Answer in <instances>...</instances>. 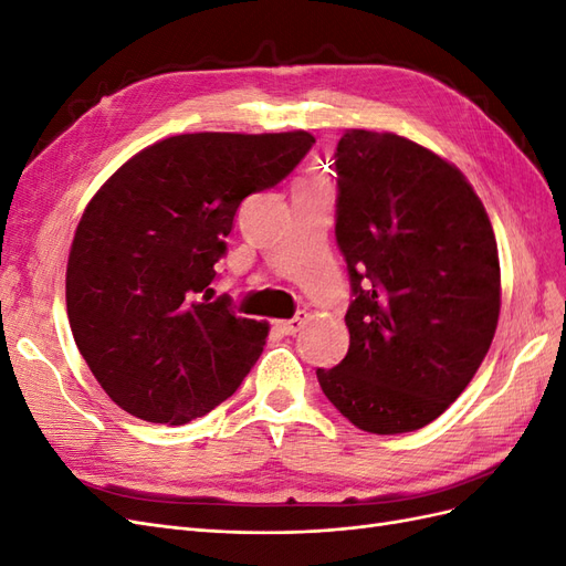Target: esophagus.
Returning <instances> with one entry per match:
<instances>
[{
    "label": "esophagus",
    "mask_w": 566,
    "mask_h": 566,
    "mask_svg": "<svg viewBox=\"0 0 566 566\" xmlns=\"http://www.w3.org/2000/svg\"><path fill=\"white\" fill-rule=\"evenodd\" d=\"M306 312H300L295 318H290V321H276V331L281 333V335H297L304 325H306Z\"/></svg>",
    "instance_id": "1"
}]
</instances>
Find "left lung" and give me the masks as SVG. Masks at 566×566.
Returning a JSON list of instances; mask_svg holds the SVG:
<instances>
[{
  "instance_id": "1",
  "label": "left lung",
  "mask_w": 566,
  "mask_h": 566,
  "mask_svg": "<svg viewBox=\"0 0 566 566\" xmlns=\"http://www.w3.org/2000/svg\"><path fill=\"white\" fill-rule=\"evenodd\" d=\"M335 167V235L354 302L349 352L316 370L318 385L358 430L416 432L465 391L491 347L493 227L465 175L406 136L347 129Z\"/></svg>"
}]
</instances>
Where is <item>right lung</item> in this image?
Listing matches in <instances>:
<instances>
[{
	"label": "right lung",
	"instance_id": "1",
	"mask_svg": "<svg viewBox=\"0 0 566 566\" xmlns=\"http://www.w3.org/2000/svg\"><path fill=\"white\" fill-rule=\"evenodd\" d=\"M316 139L196 132L156 142L98 188L65 269L67 321L108 397L146 422L186 424L241 387L269 323L212 302L238 205L276 186Z\"/></svg>",
	"mask_w": 566,
	"mask_h": 566
}]
</instances>
